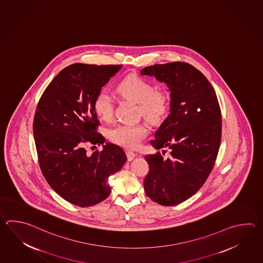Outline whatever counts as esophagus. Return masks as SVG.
<instances>
[{"instance_id":"34e87169","label":"esophagus","mask_w":263,"mask_h":263,"mask_svg":"<svg viewBox=\"0 0 263 263\" xmlns=\"http://www.w3.org/2000/svg\"><path fill=\"white\" fill-rule=\"evenodd\" d=\"M136 154L133 153V152H131V151H127L126 152V156H127V160L132 161L134 159L135 157H136Z\"/></svg>"}]
</instances>
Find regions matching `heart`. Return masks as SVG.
Wrapping results in <instances>:
<instances>
[{"label":"heart","mask_w":263,"mask_h":263,"mask_svg":"<svg viewBox=\"0 0 263 263\" xmlns=\"http://www.w3.org/2000/svg\"><path fill=\"white\" fill-rule=\"evenodd\" d=\"M119 92L130 100L140 104L145 118L157 121L166 114L170 107V97L163 90H155L150 81L139 76H129L119 83ZM93 109L99 118L104 121L111 120L113 116L112 98L105 90L99 91L93 101ZM148 133L143 123H124L111 129L110 140L128 149L139 147L141 140Z\"/></svg>","instance_id":"heart-1"}]
</instances>
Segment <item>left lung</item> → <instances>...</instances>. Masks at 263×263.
Listing matches in <instances>:
<instances>
[{
    "instance_id": "8db88e82",
    "label": "left lung",
    "mask_w": 263,
    "mask_h": 263,
    "mask_svg": "<svg viewBox=\"0 0 263 263\" xmlns=\"http://www.w3.org/2000/svg\"><path fill=\"white\" fill-rule=\"evenodd\" d=\"M140 74L165 82L171 91V113L150 141L157 150L168 148L171 156H145V193L163 206L177 205L198 192L215 166L222 133L219 103L209 81L187 63L151 65Z\"/></svg>"
}]
</instances>
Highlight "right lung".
Wrapping results in <instances>:
<instances>
[{
	"label": "right lung",
	"mask_w": 263,
	"mask_h": 263,
	"mask_svg": "<svg viewBox=\"0 0 263 263\" xmlns=\"http://www.w3.org/2000/svg\"><path fill=\"white\" fill-rule=\"evenodd\" d=\"M121 65L73 64L62 70L44 91L33 119L38 161L50 187L80 207L99 203L111 189L107 179L126 162L123 149L104 144L93 101ZM103 144L88 155L85 146Z\"/></svg>",
	"instance_id": "1"
}]
</instances>
